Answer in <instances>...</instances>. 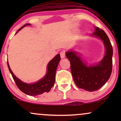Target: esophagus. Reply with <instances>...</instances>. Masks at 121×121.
<instances>
[{"label": "esophagus", "instance_id": "esophagus-1", "mask_svg": "<svg viewBox=\"0 0 121 121\" xmlns=\"http://www.w3.org/2000/svg\"><path fill=\"white\" fill-rule=\"evenodd\" d=\"M60 58H64L65 57V52L64 51H62V52H60Z\"/></svg>", "mask_w": 121, "mask_h": 121}]
</instances>
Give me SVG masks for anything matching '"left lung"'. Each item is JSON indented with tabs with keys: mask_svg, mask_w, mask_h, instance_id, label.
I'll list each match as a JSON object with an SVG mask.
<instances>
[{
	"mask_svg": "<svg viewBox=\"0 0 121 121\" xmlns=\"http://www.w3.org/2000/svg\"><path fill=\"white\" fill-rule=\"evenodd\" d=\"M91 36L100 39L104 43L105 54L98 63L87 65L76 51L69 50L65 53L70 63V69L74 82L78 87L88 91L99 90L110 79L112 69L113 49L105 31L95 27Z\"/></svg>",
	"mask_w": 121,
	"mask_h": 121,
	"instance_id": "1",
	"label": "left lung"
}]
</instances>
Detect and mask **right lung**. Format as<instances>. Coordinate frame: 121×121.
Instances as JSON below:
<instances>
[{"label":"right lung","instance_id":"obj_1","mask_svg":"<svg viewBox=\"0 0 121 121\" xmlns=\"http://www.w3.org/2000/svg\"><path fill=\"white\" fill-rule=\"evenodd\" d=\"M27 25H31L30 24H27L22 26L17 32L16 34L20 30L23 29L25 26ZM60 60V54H58L52 60L49 61L47 67V73L43 78L37 82L32 84H27L23 82L20 79L17 78L14 75L10 68L9 63L8 62V67L9 70L11 74V75L14 79L15 83L20 90L24 93L30 96H36L41 95L44 92H48L51 90L52 87L53 86L55 82L56 72L57 70L59 62Z\"/></svg>","mask_w":121,"mask_h":121}]
</instances>
